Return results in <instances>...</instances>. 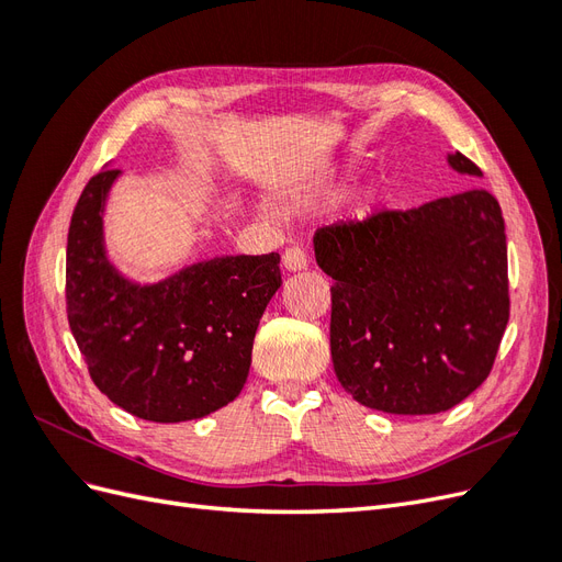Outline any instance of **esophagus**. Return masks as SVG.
Instances as JSON below:
<instances>
[{
	"instance_id": "1",
	"label": "esophagus",
	"mask_w": 562,
	"mask_h": 562,
	"mask_svg": "<svg viewBox=\"0 0 562 562\" xmlns=\"http://www.w3.org/2000/svg\"><path fill=\"white\" fill-rule=\"evenodd\" d=\"M307 265H310L307 252H304L300 246L285 248V252H283V267H285V271H302V269H307Z\"/></svg>"
}]
</instances>
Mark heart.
I'll return each instance as SVG.
<instances>
[{
  "label": "heart",
  "instance_id": "1",
  "mask_svg": "<svg viewBox=\"0 0 562 562\" xmlns=\"http://www.w3.org/2000/svg\"><path fill=\"white\" fill-rule=\"evenodd\" d=\"M326 182H333V180H326ZM380 187H382V182H375V184H372V187H370V194H375V192L380 190Z\"/></svg>",
  "mask_w": 562,
  "mask_h": 562
}]
</instances>
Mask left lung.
Returning a JSON list of instances; mask_svg holds the SVG:
<instances>
[{
    "mask_svg": "<svg viewBox=\"0 0 562 562\" xmlns=\"http://www.w3.org/2000/svg\"><path fill=\"white\" fill-rule=\"evenodd\" d=\"M448 166L483 178L459 151ZM314 252L335 279L330 353L353 401L436 415L485 382L508 323L506 232L490 192L323 227Z\"/></svg>",
    "mask_w": 562,
    "mask_h": 562,
    "instance_id": "8db88e82",
    "label": "left lung"
}]
</instances>
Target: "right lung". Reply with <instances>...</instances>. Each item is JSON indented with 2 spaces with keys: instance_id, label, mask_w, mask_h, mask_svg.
Masks as SVG:
<instances>
[{
  "instance_id": "obj_1",
  "label": "right lung",
  "mask_w": 562,
  "mask_h": 562,
  "mask_svg": "<svg viewBox=\"0 0 562 562\" xmlns=\"http://www.w3.org/2000/svg\"><path fill=\"white\" fill-rule=\"evenodd\" d=\"M122 171L89 180L67 234V318L95 386L159 424L201 419L241 394L255 330L281 288L279 252L215 255L159 281L119 269L105 211Z\"/></svg>"
}]
</instances>
